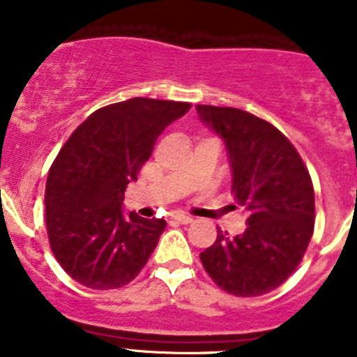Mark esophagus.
<instances>
[{"label":"esophagus","mask_w":357,"mask_h":357,"mask_svg":"<svg viewBox=\"0 0 357 357\" xmlns=\"http://www.w3.org/2000/svg\"><path fill=\"white\" fill-rule=\"evenodd\" d=\"M172 222L182 223V225H188V223L193 222V218L188 216V214H173V216H172Z\"/></svg>","instance_id":"1"}]
</instances>
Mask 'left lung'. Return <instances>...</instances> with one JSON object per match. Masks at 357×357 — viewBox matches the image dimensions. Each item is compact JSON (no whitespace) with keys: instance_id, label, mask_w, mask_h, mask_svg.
<instances>
[{"instance_id":"1","label":"left lung","mask_w":357,"mask_h":357,"mask_svg":"<svg viewBox=\"0 0 357 357\" xmlns=\"http://www.w3.org/2000/svg\"><path fill=\"white\" fill-rule=\"evenodd\" d=\"M197 110L225 141L234 200L248 213L245 232L229 238L218 230L200 261L223 291L264 295L295 272L311 241L313 182L298 151L272 123L234 107L197 105Z\"/></svg>"}]
</instances>
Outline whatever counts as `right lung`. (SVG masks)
<instances>
[{
  "instance_id": "1",
  "label": "right lung",
  "mask_w": 357,
  "mask_h": 357,
  "mask_svg": "<svg viewBox=\"0 0 357 357\" xmlns=\"http://www.w3.org/2000/svg\"><path fill=\"white\" fill-rule=\"evenodd\" d=\"M191 103L130 98L82 123L53 160L46 230L55 259L85 288L114 289L144 268L164 220L123 213V193L150 159L157 137Z\"/></svg>"
}]
</instances>
